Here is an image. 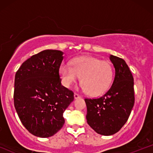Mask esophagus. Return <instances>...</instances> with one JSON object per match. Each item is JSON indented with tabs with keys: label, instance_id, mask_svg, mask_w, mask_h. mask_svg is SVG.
Instances as JSON below:
<instances>
[{
	"label": "esophagus",
	"instance_id": "1",
	"mask_svg": "<svg viewBox=\"0 0 153 153\" xmlns=\"http://www.w3.org/2000/svg\"><path fill=\"white\" fill-rule=\"evenodd\" d=\"M74 98L75 99H79V98H80V96L79 94H76V93H75L74 94Z\"/></svg>",
	"mask_w": 153,
	"mask_h": 153
}]
</instances>
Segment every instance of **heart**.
Masks as SVG:
<instances>
[{"mask_svg": "<svg viewBox=\"0 0 153 153\" xmlns=\"http://www.w3.org/2000/svg\"><path fill=\"white\" fill-rule=\"evenodd\" d=\"M71 64L64 62L59 67V75L65 87H71L81 77L80 89L91 96H99L110 85L113 71L107 61L82 56L73 59Z\"/></svg>", "mask_w": 153, "mask_h": 153, "instance_id": "heart-1", "label": "heart"}]
</instances>
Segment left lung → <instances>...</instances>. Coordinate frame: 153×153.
<instances>
[{
    "label": "left lung",
    "instance_id": "1",
    "mask_svg": "<svg viewBox=\"0 0 153 153\" xmlns=\"http://www.w3.org/2000/svg\"><path fill=\"white\" fill-rule=\"evenodd\" d=\"M115 68L113 84L102 96L85 99L88 124L98 134L108 136L121 129L134 103V78L124 59L110 55Z\"/></svg>",
    "mask_w": 153,
    "mask_h": 153
}]
</instances>
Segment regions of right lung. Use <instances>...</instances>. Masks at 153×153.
<instances>
[{
    "label": "right lung",
    "mask_w": 153,
    "mask_h": 153,
    "mask_svg": "<svg viewBox=\"0 0 153 153\" xmlns=\"http://www.w3.org/2000/svg\"><path fill=\"white\" fill-rule=\"evenodd\" d=\"M59 50H46L31 56L15 75L13 101L23 125L31 134L49 137L64 125L63 113L74 94L61 84Z\"/></svg>",
    "instance_id": "obj_1"
}]
</instances>
